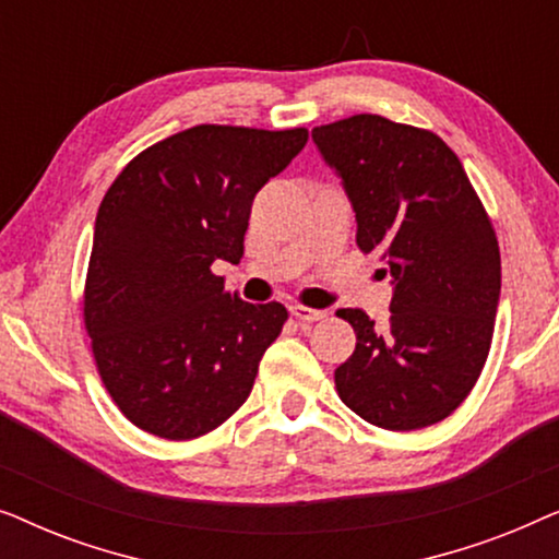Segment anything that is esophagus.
Returning <instances> with one entry per match:
<instances>
[{
	"instance_id": "1",
	"label": "esophagus",
	"mask_w": 559,
	"mask_h": 559,
	"mask_svg": "<svg viewBox=\"0 0 559 559\" xmlns=\"http://www.w3.org/2000/svg\"><path fill=\"white\" fill-rule=\"evenodd\" d=\"M289 312H293V318L300 320V323H316V320H323L328 312L325 310H316V308H308V305H289Z\"/></svg>"
}]
</instances>
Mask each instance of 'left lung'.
Masks as SVG:
<instances>
[{
    "label": "left lung",
    "instance_id": "1",
    "mask_svg": "<svg viewBox=\"0 0 559 559\" xmlns=\"http://www.w3.org/2000/svg\"><path fill=\"white\" fill-rule=\"evenodd\" d=\"M312 140L354 203L356 243L394 277L392 316L343 308L356 350L335 369L341 402L381 430L438 425L484 371L501 293L493 224L461 159L430 129L379 114L331 121ZM386 274V272H384Z\"/></svg>",
    "mask_w": 559,
    "mask_h": 559
}]
</instances>
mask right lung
I'll use <instances>...</instances> for the list:
<instances>
[{"label":"right lung","instance_id":"right-lung-1","mask_svg":"<svg viewBox=\"0 0 559 559\" xmlns=\"http://www.w3.org/2000/svg\"><path fill=\"white\" fill-rule=\"evenodd\" d=\"M308 129L198 124L142 150L98 205L83 325L104 389L129 423L193 440L247 402L282 302L251 305L213 262L239 264L251 203Z\"/></svg>","mask_w":559,"mask_h":559}]
</instances>
